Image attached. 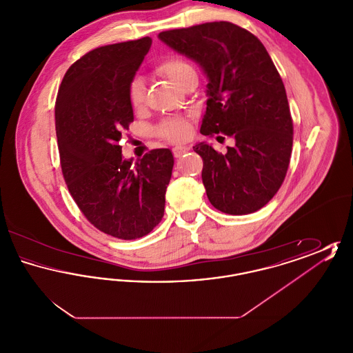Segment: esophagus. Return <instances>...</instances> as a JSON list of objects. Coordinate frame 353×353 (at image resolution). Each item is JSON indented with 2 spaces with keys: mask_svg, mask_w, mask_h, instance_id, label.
I'll return each instance as SVG.
<instances>
[{
  "mask_svg": "<svg viewBox=\"0 0 353 353\" xmlns=\"http://www.w3.org/2000/svg\"><path fill=\"white\" fill-rule=\"evenodd\" d=\"M189 150H190V148L186 147V145H176V147H173L172 152H173V156H174V157H181V156L189 151Z\"/></svg>",
  "mask_w": 353,
  "mask_h": 353,
  "instance_id": "34e87169",
  "label": "esophagus"
}]
</instances>
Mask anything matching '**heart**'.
Listing matches in <instances>:
<instances>
[{
  "label": "heart",
  "instance_id": "1",
  "mask_svg": "<svg viewBox=\"0 0 353 353\" xmlns=\"http://www.w3.org/2000/svg\"><path fill=\"white\" fill-rule=\"evenodd\" d=\"M156 71L177 87H181L186 78L196 74L193 66L180 57H169L159 63ZM128 101L134 111H141L145 105V88L141 79L136 78L128 87ZM157 134L170 141H184L190 134V125L184 119L167 120L157 128Z\"/></svg>",
  "mask_w": 353,
  "mask_h": 353
}]
</instances>
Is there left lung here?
<instances>
[{
  "label": "left lung",
  "mask_w": 353,
  "mask_h": 353,
  "mask_svg": "<svg viewBox=\"0 0 353 353\" xmlns=\"http://www.w3.org/2000/svg\"><path fill=\"white\" fill-rule=\"evenodd\" d=\"M159 38L200 63L209 79L200 132L234 137L225 154L205 143L193 147L203 161L209 201L233 216L259 210L285 180L294 134L285 84L269 52L254 34L226 21L161 32Z\"/></svg>",
  "instance_id": "8db88e82"
}]
</instances>
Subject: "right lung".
<instances>
[{
  "label": "right lung",
  "instance_id": "right-lung-1",
  "mask_svg": "<svg viewBox=\"0 0 353 353\" xmlns=\"http://www.w3.org/2000/svg\"><path fill=\"white\" fill-rule=\"evenodd\" d=\"M152 39L88 51L63 77L55 101V130L68 192L97 229L119 239L151 233L164 216L173 154L152 150L132 164L119 141L134 110L128 87Z\"/></svg>",
  "mask_w": 353,
  "mask_h": 353
}]
</instances>
